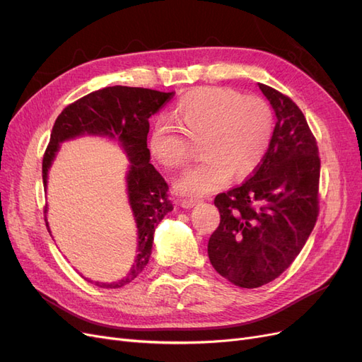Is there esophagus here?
Here are the masks:
<instances>
[{
	"label": "esophagus",
	"instance_id": "esophagus-1",
	"mask_svg": "<svg viewBox=\"0 0 362 362\" xmlns=\"http://www.w3.org/2000/svg\"><path fill=\"white\" fill-rule=\"evenodd\" d=\"M196 204H198V199H181V201H180V205H181L182 208H192V206H194Z\"/></svg>",
	"mask_w": 362,
	"mask_h": 362
}]
</instances>
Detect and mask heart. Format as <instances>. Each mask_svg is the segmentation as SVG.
I'll return each mask as SVG.
<instances>
[{
	"label": "heart",
	"mask_w": 362,
	"mask_h": 362,
	"mask_svg": "<svg viewBox=\"0 0 362 362\" xmlns=\"http://www.w3.org/2000/svg\"><path fill=\"white\" fill-rule=\"evenodd\" d=\"M172 119L152 127L148 148L161 166L180 169L189 160L190 141H201L198 164L175 184L181 194L204 196L231 178H245L264 158L273 133V116L266 101L242 96L223 87H198L172 108ZM187 135L185 139L183 136Z\"/></svg>",
	"instance_id": "1"
}]
</instances>
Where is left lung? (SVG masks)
Segmentation results:
<instances>
[{
    "label": "left lung",
    "mask_w": 362,
    "mask_h": 362,
    "mask_svg": "<svg viewBox=\"0 0 362 362\" xmlns=\"http://www.w3.org/2000/svg\"><path fill=\"white\" fill-rule=\"evenodd\" d=\"M276 116L269 149L242 185L216 196L221 223L208 240L218 275L242 288L276 279L305 246L319 216V148L300 108L258 83Z\"/></svg>",
    "instance_id": "1"
}]
</instances>
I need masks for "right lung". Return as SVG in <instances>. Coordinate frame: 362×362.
Masks as SVG:
<instances>
[{
    "instance_id": "right-lung-1",
    "label": "right lung",
    "mask_w": 362,
    "mask_h": 362,
    "mask_svg": "<svg viewBox=\"0 0 362 362\" xmlns=\"http://www.w3.org/2000/svg\"><path fill=\"white\" fill-rule=\"evenodd\" d=\"M173 95V92L164 93L141 87H104L68 105L52 127L49 145L42 161L45 190L48 172L63 141L83 136L107 137L116 141L129 161L125 180L128 204L137 228V255L125 278L116 282L96 281L95 286L101 288L124 287L140 275L149 261L157 225L173 210V205L168 199V182L149 163L151 152L146 144L149 117L156 115ZM47 208L45 213L48 211ZM45 222L49 231L47 216Z\"/></svg>"
}]
</instances>
